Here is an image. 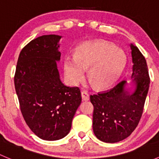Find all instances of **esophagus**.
<instances>
[{
	"instance_id": "1",
	"label": "esophagus",
	"mask_w": 159,
	"mask_h": 159,
	"mask_svg": "<svg viewBox=\"0 0 159 159\" xmlns=\"http://www.w3.org/2000/svg\"><path fill=\"white\" fill-rule=\"evenodd\" d=\"M81 98H82L83 101H89L90 99L89 94L87 91H81Z\"/></svg>"
}]
</instances>
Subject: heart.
Wrapping results in <instances>:
<instances>
[{"label": "heart", "mask_w": 159, "mask_h": 159, "mask_svg": "<svg viewBox=\"0 0 159 159\" xmlns=\"http://www.w3.org/2000/svg\"><path fill=\"white\" fill-rule=\"evenodd\" d=\"M126 57L122 50L105 41H94L78 47L74 57H67L64 64L65 78L71 85L84 79L89 69V79L98 90L113 87L125 68Z\"/></svg>", "instance_id": "1"}]
</instances>
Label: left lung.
Returning a JSON list of instances; mask_svg holds the SVG:
<instances>
[{"label":"left lung","instance_id":"obj_1","mask_svg":"<svg viewBox=\"0 0 159 159\" xmlns=\"http://www.w3.org/2000/svg\"><path fill=\"white\" fill-rule=\"evenodd\" d=\"M132 74L109 91L90 96L94 106L93 131L99 140L115 143L128 138L139 125L143 113L150 78L146 60L131 44Z\"/></svg>","mask_w":159,"mask_h":159}]
</instances>
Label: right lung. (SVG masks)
Returning <instances> with one entry per match:
<instances>
[{
	"label": "right lung",
	"mask_w": 159,
	"mask_h": 159,
	"mask_svg": "<svg viewBox=\"0 0 159 159\" xmlns=\"http://www.w3.org/2000/svg\"><path fill=\"white\" fill-rule=\"evenodd\" d=\"M61 37H38L23 48L14 75L20 111L30 129L40 139L58 140L71 128L81 102L78 87L62 84L57 70L58 42Z\"/></svg>",
	"instance_id": "1"
}]
</instances>
